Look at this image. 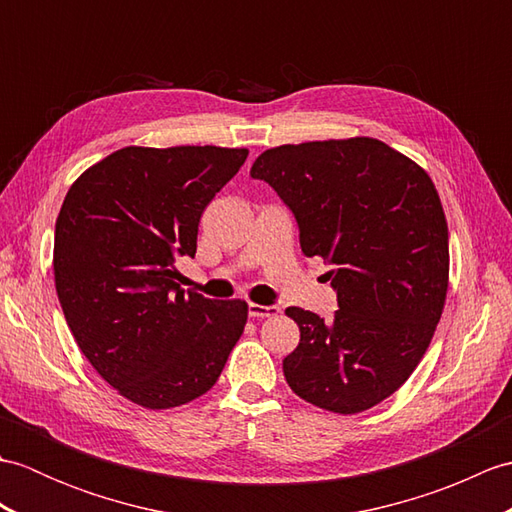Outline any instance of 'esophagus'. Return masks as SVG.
<instances>
[{
  "mask_svg": "<svg viewBox=\"0 0 512 512\" xmlns=\"http://www.w3.org/2000/svg\"><path fill=\"white\" fill-rule=\"evenodd\" d=\"M248 314L253 319H266V317H277L279 308L277 306H259V303H248Z\"/></svg>",
  "mask_w": 512,
  "mask_h": 512,
  "instance_id": "esophagus-1",
  "label": "esophagus"
}]
</instances>
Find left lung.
<instances>
[{
	"mask_svg": "<svg viewBox=\"0 0 512 512\" xmlns=\"http://www.w3.org/2000/svg\"><path fill=\"white\" fill-rule=\"evenodd\" d=\"M250 176L295 213L306 257L332 264L339 310L288 308L297 350L284 358L290 389L314 407L361 413L418 367L449 288V228L429 173L383 140L356 136L281 145Z\"/></svg>",
	"mask_w": 512,
	"mask_h": 512,
	"instance_id": "obj_1",
	"label": "left lung"
}]
</instances>
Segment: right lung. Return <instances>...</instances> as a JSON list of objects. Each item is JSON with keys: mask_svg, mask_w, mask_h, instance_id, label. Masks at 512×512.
Wrapping results in <instances>:
<instances>
[{"mask_svg": "<svg viewBox=\"0 0 512 512\" xmlns=\"http://www.w3.org/2000/svg\"><path fill=\"white\" fill-rule=\"evenodd\" d=\"M248 149L123 147L74 180L54 226V286L76 345L123 398L171 409L220 378L248 319L242 299L184 295L176 257Z\"/></svg>", "mask_w": 512, "mask_h": 512, "instance_id": "add662e5", "label": "right lung"}]
</instances>
